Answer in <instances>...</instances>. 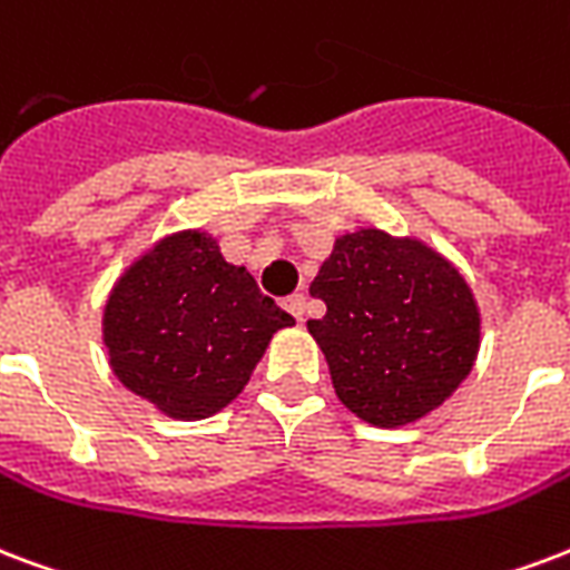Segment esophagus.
Here are the masks:
<instances>
[{
  "label": "esophagus",
  "instance_id": "esophagus-1",
  "mask_svg": "<svg viewBox=\"0 0 570 570\" xmlns=\"http://www.w3.org/2000/svg\"><path fill=\"white\" fill-rule=\"evenodd\" d=\"M304 307H307V298H304L302 293H293V295H286V298H284V311H289L295 320H302Z\"/></svg>",
  "mask_w": 570,
  "mask_h": 570
}]
</instances>
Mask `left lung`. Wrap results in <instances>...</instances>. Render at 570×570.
Listing matches in <instances>:
<instances>
[{
  "label": "left lung",
  "mask_w": 570,
  "mask_h": 570,
  "mask_svg": "<svg viewBox=\"0 0 570 570\" xmlns=\"http://www.w3.org/2000/svg\"><path fill=\"white\" fill-rule=\"evenodd\" d=\"M307 320L337 397L373 428H403L449 401L481 343L475 295L445 256L419 238L355 229L334 238Z\"/></svg>",
  "instance_id": "left-lung-1"
}]
</instances>
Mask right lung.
Returning <instances> with one entry per match:
<instances>
[{"label": "right lung", "mask_w": 570, "mask_h": 570, "mask_svg": "<svg viewBox=\"0 0 570 570\" xmlns=\"http://www.w3.org/2000/svg\"><path fill=\"white\" fill-rule=\"evenodd\" d=\"M293 323L215 238L181 229L116 281L104 346L125 389L169 419L199 421L236 401L272 334Z\"/></svg>", "instance_id": "add662e5"}]
</instances>
